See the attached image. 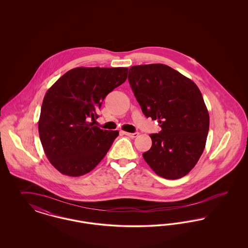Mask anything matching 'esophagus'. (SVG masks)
Returning <instances> with one entry per match:
<instances>
[{
	"label": "esophagus",
	"instance_id": "1",
	"mask_svg": "<svg viewBox=\"0 0 248 248\" xmlns=\"http://www.w3.org/2000/svg\"><path fill=\"white\" fill-rule=\"evenodd\" d=\"M125 136H128L130 138H132V139H135V138H137L139 135H140V133H138V132H136V133H128V132H123Z\"/></svg>",
	"mask_w": 248,
	"mask_h": 248
}]
</instances>
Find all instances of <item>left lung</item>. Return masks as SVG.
Wrapping results in <instances>:
<instances>
[{"instance_id": "1", "label": "left lung", "mask_w": 248, "mask_h": 248, "mask_svg": "<svg viewBox=\"0 0 248 248\" xmlns=\"http://www.w3.org/2000/svg\"><path fill=\"white\" fill-rule=\"evenodd\" d=\"M128 81L144 115L158 120L162 128L150 135L153 145L144 160L160 177L186 176L200 159L209 130L198 86L164 64L133 66Z\"/></svg>"}]
</instances>
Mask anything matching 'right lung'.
Masks as SVG:
<instances>
[{"label":"right lung","instance_id":"right-lung-1","mask_svg":"<svg viewBox=\"0 0 248 248\" xmlns=\"http://www.w3.org/2000/svg\"><path fill=\"white\" fill-rule=\"evenodd\" d=\"M127 68L72 69L61 76L45 95L38 129L45 154L60 173L80 177L105 157L118 131L95 126L107 94L124 83Z\"/></svg>","mask_w":248,"mask_h":248}]
</instances>
